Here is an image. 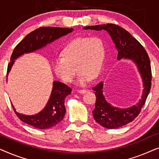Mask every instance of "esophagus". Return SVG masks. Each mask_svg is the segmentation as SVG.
Here are the masks:
<instances>
[{
	"mask_svg": "<svg viewBox=\"0 0 159 159\" xmlns=\"http://www.w3.org/2000/svg\"><path fill=\"white\" fill-rule=\"evenodd\" d=\"M77 93H81V94H84V93H87L88 91V89H82V90H77Z\"/></svg>",
	"mask_w": 159,
	"mask_h": 159,
	"instance_id": "1",
	"label": "esophagus"
}]
</instances>
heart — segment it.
Masks as SVG:
<instances>
[{"label": "heart", "instance_id": "obj_1", "mask_svg": "<svg viewBox=\"0 0 159 159\" xmlns=\"http://www.w3.org/2000/svg\"><path fill=\"white\" fill-rule=\"evenodd\" d=\"M106 49L103 40L98 37H78L63 48L61 58L53 60L52 67L58 77L71 83L79 71L78 83L85 84L101 72Z\"/></svg>", "mask_w": 159, "mask_h": 159}]
</instances>
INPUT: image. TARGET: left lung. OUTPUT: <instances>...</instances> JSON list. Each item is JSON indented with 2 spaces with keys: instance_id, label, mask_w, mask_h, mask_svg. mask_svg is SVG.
I'll return each instance as SVG.
<instances>
[{
  "instance_id": "1",
  "label": "left lung",
  "mask_w": 159,
  "mask_h": 159,
  "mask_svg": "<svg viewBox=\"0 0 159 159\" xmlns=\"http://www.w3.org/2000/svg\"><path fill=\"white\" fill-rule=\"evenodd\" d=\"M84 30H104L111 37L118 51L117 59L125 58L135 63L143 82V95L136 106L121 109L112 106L106 101L103 95V83L99 82L93 88L96 96L93 117L96 122L108 129H116L131 122L138 116L146 101L151 87V67L149 56L142 45L129 32L114 24H106L84 27Z\"/></svg>"
}]
</instances>
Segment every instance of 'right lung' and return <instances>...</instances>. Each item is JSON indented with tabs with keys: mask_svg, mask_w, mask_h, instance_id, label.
<instances>
[{
	"mask_svg": "<svg viewBox=\"0 0 159 159\" xmlns=\"http://www.w3.org/2000/svg\"><path fill=\"white\" fill-rule=\"evenodd\" d=\"M73 31L72 28L53 27H40L28 34L15 47L11 56V61L8 64L7 74L9 72L14 60L24 53H30L42 48L56 39L66 35ZM71 92V88L61 82L54 81L51 96L45 107L40 113L32 116L21 114L12 107L18 118L27 125L40 129H48L55 126L64 119L66 108L65 98Z\"/></svg>",
	"mask_w": 159,
	"mask_h": 159,
	"instance_id": "add662e5",
	"label": "right lung"
}]
</instances>
